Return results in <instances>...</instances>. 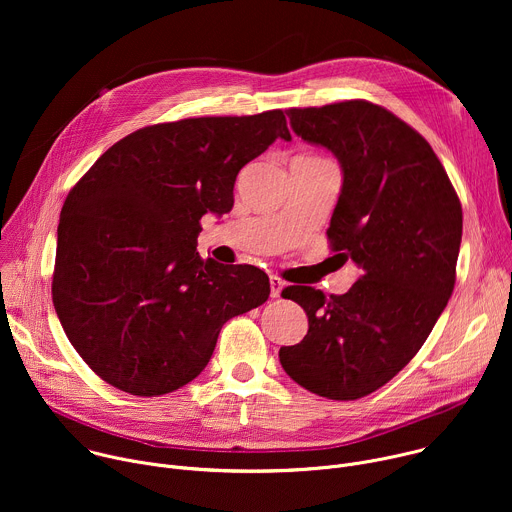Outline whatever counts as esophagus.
<instances>
[{"instance_id":"34e87169","label":"esophagus","mask_w":512,"mask_h":512,"mask_svg":"<svg viewBox=\"0 0 512 512\" xmlns=\"http://www.w3.org/2000/svg\"><path fill=\"white\" fill-rule=\"evenodd\" d=\"M269 285H271V298H279L281 296V289L285 287V281L277 275L269 277Z\"/></svg>"}]
</instances>
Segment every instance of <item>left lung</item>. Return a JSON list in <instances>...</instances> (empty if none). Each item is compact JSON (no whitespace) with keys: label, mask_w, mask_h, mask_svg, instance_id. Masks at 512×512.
<instances>
[{"label":"left lung","mask_w":512,"mask_h":512,"mask_svg":"<svg viewBox=\"0 0 512 512\" xmlns=\"http://www.w3.org/2000/svg\"><path fill=\"white\" fill-rule=\"evenodd\" d=\"M287 115L296 135L340 164L328 239L360 275L342 296L310 285L281 291L306 310L308 334L283 346L279 362L310 393L354 401L405 367L448 306L462 204L431 145L385 107L356 99Z\"/></svg>","instance_id":"1"}]
</instances>
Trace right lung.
<instances>
[{
  "instance_id": "right-lung-1",
  "label": "right lung",
  "mask_w": 512,
  "mask_h": 512,
  "mask_svg": "<svg viewBox=\"0 0 512 512\" xmlns=\"http://www.w3.org/2000/svg\"><path fill=\"white\" fill-rule=\"evenodd\" d=\"M289 141L281 109L137 129L64 200L52 302L75 350L109 385L172 393L208 364L223 324L269 298L253 265L200 259L206 212L233 208L245 164Z\"/></svg>"
}]
</instances>
